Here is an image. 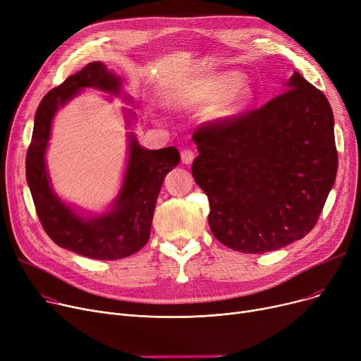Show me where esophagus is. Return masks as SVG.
<instances>
[{
  "mask_svg": "<svg viewBox=\"0 0 361 361\" xmlns=\"http://www.w3.org/2000/svg\"><path fill=\"white\" fill-rule=\"evenodd\" d=\"M181 161L183 164H192L195 161V152L192 149H183L181 150Z\"/></svg>",
  "mask_w": 361,
  "mask_h": 361,
  "instance_id": "1",
  "label": "esophagus"
}]
</instances>
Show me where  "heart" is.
Instances as JSON below:
<instances>
[{
	"mask_svg": "<svg viewBox=\"0 0 361 361\" xmlns=\"http://www.w3.org/2000/svg\"><path fill=\"white\" fill-rule=\"evenodd\" d=\"M252 99V90L247 83L240 82L237 73H222L200 79L184 97L188 105L212 104L211 117L228 120L240 114Z\"/></svg>",
	"mask_w": 361,
	"mask_h": 361,
	"instance_id": "1",
	"label": "heart"
}]
</instances>
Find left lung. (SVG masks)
Returning a JSON list of instances; mask_svg holds the SVG:
<instances>
[{"mask_svg": "<svg viewBox=\"0 0 361 361\" xmlns=\"http://www.w3.org/2000/svg\"><path fill=\"white\" fill-rule=\"evenodd\" d=\"M192 173L209 199L218 241L267 253L307 235L335 183L338 154L326 97L297 71L259 109L200 126Z\"/></svg>", "mask_w": 361, "mask_h": 361, "instance_id": "8db88e82", "label": "left lung"}]
</instances>
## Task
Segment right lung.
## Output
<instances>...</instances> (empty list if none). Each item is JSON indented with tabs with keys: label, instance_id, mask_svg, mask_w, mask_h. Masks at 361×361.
<instances>
[{
	"label": "right lung",
	"instance_id": "obj_1",
	"mask_svg": "<svg viewBox=\"0 0 361 361\" xmlns=\"http://www.w3.org/2000/svg\"><path fill=\"white\" fill-rule=\"evenodd\" d=\"M120 86L118 75L99 61L89 63L79 73L70 75L48 92L37 106L26 155V178L45 233L60 247L98 260L127 257L147 243L164 178L180 162L176 147L149 150L142 147L130 133L123 185L109 212L93 218L80 216L54 193L45 152L55 112L85 87L118 94Z\"/></svg>",
	"mask_w": 361,
	"mask_h": 361
}]
</instances>
